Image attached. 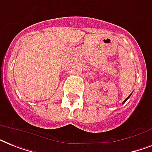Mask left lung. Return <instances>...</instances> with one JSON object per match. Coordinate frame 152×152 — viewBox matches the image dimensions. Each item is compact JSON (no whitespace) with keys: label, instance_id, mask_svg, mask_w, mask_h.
Listing matches in <instances>:
<instances>
[{"label":"left lung","instance_id":"obj_1","mask_svg":"<svg viewBox=\"0 0 152 152\" xmlns=\"http://www.w3.org/2000/svg\"><path fill=\"white\" fill-rule=\"evenodd\" d=\"M131 95H132V94H130V95H129V96H128V97H127V98H126V99H125V100H124V101H123V103H125V102L127 101V99H129V97H130V96H131Z\"/></svg>","mask_w":152,"mask_h":152}]
</instances>
